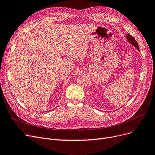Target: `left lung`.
<instances>
[{"instance_id":"left-lung-1","label":"left lung","mask_w":155,"mask_h":155,"mask_svg":"<svg viewBox=\"0 0 155 155\" xmlns=\"http://www.w3.org/2000/svg\"><path fill=\"white\" fill-rule=\"evenodd\" d=\"M127 40L128 42L130 43H131L133 45L135 46L138 50H139V47H138V44L137 43V42L136 41V40L135 39V38H134L132 35H130L129 34H127Z\"/></svg>"}]
</instances>
